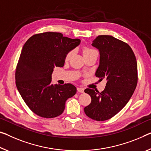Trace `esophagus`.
<instances>
[{
	"instance_id": "1",
	"label": "esophagus",
	"mask_w": 151,
	"mask_h": 151,
	"mask_svg": "<svg viewBox=\"0 0 151 151\" xmlns=\"http://www.w3.org/2000/svg\"><path fill=\"white\" fill-rule=\"evenodd\" d=\"M77 90H78V92H81V93H83V92H84V90H83V88H78Z\"/></svg>"
}]
</instances>
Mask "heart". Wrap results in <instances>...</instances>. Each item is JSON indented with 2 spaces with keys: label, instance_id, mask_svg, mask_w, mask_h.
I'll return each mask as SVG.
<instances>
[{
  "label": "heart",
  "instance_id": "b5f03b06",
  "mask_svg": "<svg viewBox=\"0 0 151 151\" xmlns=\"http://www.w3.org/2000/svg\"><path fill=\"white\" fill-rule=\"evenodd\" d=\"M94 52H97L96 50H95L94 49H92V48H90L88 47H85L83 49V54L84 57L86 56V55H88L92 54V53H94ZM73 54V50H71V51H69L66 55L65 59L69 60L71 57V56H72Z\"/></svg>",
  "mask_w": 151,
  "mask_h": 151
}]
</instances>
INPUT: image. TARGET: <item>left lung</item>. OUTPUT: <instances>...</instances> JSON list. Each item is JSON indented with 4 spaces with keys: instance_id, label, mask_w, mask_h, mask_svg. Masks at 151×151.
Masks as SVG:
<instances>
[{
    "instance_id": "obj_1",
    "label": "left lung",
    "mask_w": 151,
    "mask_h": 151,
    "mask_svg": "<svg viewBox=\"0 0 151 151\" xmlns=\"http://www.w3.org/2000/svg\"><path fill=\"white\" fill-rule=\"evenodd\" d=\"M92 45L100 52L95 75L106 83L101 92L85 89L92 101L83 110L91 119L105 121L119 113L133 94L138 82L137 62L130 46L111 36H97Z\"/></svg>"
}]
</instances>
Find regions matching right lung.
<instances>
[{"label": "right lung", "mask_w": 151, "mask_h": 151, "mask_svg": "<svg viewBox=\"0 0 151 151\" xmlns=\"http://www.w3.org/2000/svg\"><path fill=\"white\" fill-rule=\"evenodd\" d=\"M80 42L59 32H47L32 36L25 43L16 68V86L37 115L57 117L63 112L67 100L76 94L73 84H52L51 77L54 69L64 65L67 54Z\"/></svg>", "instance_id": "add662e5"}]
</instances>
